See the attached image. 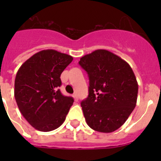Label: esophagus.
I'll list each match as a JSON object with an SVG mask.
<instances>
[{"label": "esophagus", "mask_w": 161, "mask_h": 161, "mask_svg": "<svg viewBox=\"0 0 161 161\" xmlns=\"http://www.w3.org/2000/svg\"><path fill=\"white\" fill-rule=\"evenodd\" d=\"M73 98H74V100L76 101V102H77V101H78V95L76 94V93H74Z\"/></svg>", "instance_id": "esophagus-1"}]
</instances>
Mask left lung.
Segmentation results:
<instances>
[{
  "label": "left lung",
  "instance_id": "left-lung-1",
  "mask_svg": "<svg viewBox=\"0 0 161 161\" xmlns=\"http://www.w3.org/2000/svg\"><path fill=\"white\" fill-rule=\"evenodd\" d=\"M87 72L89 96L81 105L85 121L96 131L109 133L123 126L136 106L138 83L130 65L107 50L80 58Z\"/></svg>",
  "mask_w": 161,
  "mask_h": 161
}]
</instances>
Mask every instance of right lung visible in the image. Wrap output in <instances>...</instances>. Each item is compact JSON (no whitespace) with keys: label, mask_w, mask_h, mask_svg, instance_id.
Segmentation results:
<instances>
[{"label":"right lung","mask_w":161,"mask_h":161,"mask_svg":"<svg viewBox=\"0 0 161 161\" xmlns=\"http://www.w3.org/2000/svg\"><path fill=\"white\" fill-rule=\"evenodd\" d=\"M73 59L55 50H42L24 62L17 72L14 97L20 112L36 130L51 131L63 124L73 98L58 87L60 75Z\"/></svg>","instance_id":"add662e5"}]
</instances>
